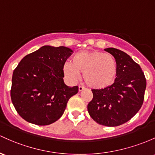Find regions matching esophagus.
Wrapping results in <instances>:
<instances>
[{"label":"esophagus","mask_w":155,"mask_h":155,"mask_svg":"<svg viewBox=\"0 0 155 155\" xmlns=\"http://www.w3.org/2000/svg\"><path fill=\"white\" fill-rule=\"evenodd\" d=\"M84 89H85V87H84V86H80L79 87H78V90H79V91H82L83 90H84Z\"/></svg>","instance_id":"34e87169"}]
</instances>
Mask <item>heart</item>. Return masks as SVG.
<instances>
[{
	"mask_svg": "<svg viewBox=\"0 0 155 155\" xmlns=\"http://www.w3.org/2000/svg\"><path fill=\"white\" fill-rule=\"evenodd\" d=\"M65 77L75 82L83 72V78L89 86L104 89L113 84L117 74L115 59L109 54L97 50H82L73 55L71 62L63 66Z\"/></svg>",
	"mask_w": 155,
	"mask_h": 155,
	"instance_id": "obj_1",
	"label": "heart"
}]
</instances>
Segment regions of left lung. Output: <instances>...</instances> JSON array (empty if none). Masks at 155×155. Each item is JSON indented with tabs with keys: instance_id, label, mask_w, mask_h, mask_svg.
Returning a JSON list of instances; mask_svg holds the SVG:
<instances>
[{
	"instance_id": "1",
	"label": "left lung",
	"mask_w": 155,
	"mask_h": 155,
	"mask_svg": "<svg viewBox=\"0 0 155 155\" xmlns=\"http://www.w3.org/2000/svg\"><path fill=\"white\" fill-rule=\"evenodd\" d=\"M105 51L114 56L117 74L114 84L101 89H91L93 99L87 109L97 124L117 126L129 121L142 106L146 80L140 66L129 54L114 48Z\"/></svg>"
}]
</instances>
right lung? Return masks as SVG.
Wrapping results in <instances>:
<instances>
[{
	"label": "right lung",
	"instance_id": "1",
	"mask_svg": "<svg viewBox=\"0 0 155 155\" xmlns=\"http://www.w3.org/2000/svg\"><path fill=\"white\" fill-rule=\"evenodd\" d=\"M72 50L65 46H44L27 54L12 74L11 99L23 119L38 126L57 121L78 86L64 84L63 66Z\"/></svg>",
	"mask_w": 155,
	"mask_h": 155
}]
</instances>
